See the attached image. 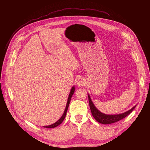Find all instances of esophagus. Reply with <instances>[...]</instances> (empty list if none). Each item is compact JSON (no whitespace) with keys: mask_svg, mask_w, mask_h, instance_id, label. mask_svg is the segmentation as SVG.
Returning <instances> with one entry per match:
<instances>
[{"mask_svg":"<svg viewBox=\"0 0 150 150\" xmlns=\"http://www.w3.org/2000/svg\"><path fill=\"white\" fill-rule=\"evenodd\" d=\"M76 84L78 86H84L86 84L85 79L83 78H79L76 80Z\"/></svg>","mask_w":150,"mask_h":150,"instance_id":"esophagus-1","label":"esophagus"}]
</instances>
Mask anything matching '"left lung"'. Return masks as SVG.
<instances>
[{
    "label": "left lung",
    "mask_w": 150,
    "mask_h": 150,
    "mask_svg": "<svg viewBox=\"0 0 150 150\" xmlns=\"http://www.w3.org/2000/svg\"><path fill=\"white\" fill-rule=\"evenodd\" d=\"M88 99H89L90 110H91V111L93 116L94 117L95 120L99 122V123L104 124V125L114 123V122H116L117 121H119L122 120L123 118H125V117L129 115L136 107V106H134L133 108H131L130 110L126 111L124 113H122V114L116 115H108L103 114V113L101 112L99 110H98V109L95 107L94 104L93 103L91 99L89 94H88Z\"/></svg>",
    "instance_id": "obj_1"
}]
</instances>
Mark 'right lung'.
Masks as SVG:
<instances>
[{"label":"right lung","mask_w":150,"mask_h":150,"mask_svg":"<svg viewBox=\"0 0 150 150\" xmlns=\"http://www.w3.org/2000/svg\"><path fill=\"white\" fill-rule=\"evenodd\" d=\"M74 90H75V88L74 87H72L71 90V92H70V94L69 95V97H68V99H67V104H66V109H65V111L64 112V114L62 115V117H61V118L57 122H56L55 123H54L51 125H49V126H44V128H55V127L59 125L61 123H62V122L63 121V120H64L65 117H66V112H67V109H68V107H69V103H70V101H71V97L72 96V94H74Z\"/></svg>","instance_id":"obj_1"}]
</instances>
